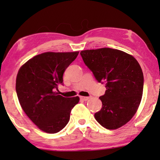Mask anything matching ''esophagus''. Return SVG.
I'll list each match as a JSON object with an SVG mask.
<instances>
[{
    "mask_svg": "<svg viewBox=\"0 0 160 160\" xmlns=\"http://www.w3.org/2000/svg\"><path fill=\"white\" fill-rule=\"evenodd\" d=\"M80 99L84 100V101H87V100H88L89 99V97H83V96H81Z\"/></svg>",
    "mask_w": 160,
    "mask_h": 160,
    "instance_id": "34e87169",
    "label": "esophagus"
}]
</instances>
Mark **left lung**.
Segmentation results:
<instances>
[{
  "label": "left lung",
  "mask_w": 160,
  "mask_h": 160,
  "mask_svg": "<svg viewBox=\"0 0 160 160\" xmlns=\"http://www.w3.org/2000/svg\"><path fill=\"white\" fill-rule=\"evenodd\" d=\"M80 54L96 80L106 87L99 98L102 106L95 113V119L108 130L121 128L132 119L141 101L143 74L138 62L111 48L84 50Z\"/></svg>",
  "instance_id": "1"
}]
</instances>
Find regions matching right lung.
Returning a JSON list of instances; mask_svg holds the SVG:
<instances>
[{
	"label": "right lung",
	"instance_id": "right-lung-1",
	"mask_svg": "<svg viewBox=\"0 0 160 160\" xmlns=\"http://www.w3.org/2000/svg\"><path fill=\"white\" fill-rule=\"evenodd\" d=\"M78 52H45L33 57L19 68L16 91L21 107L29 119L47 133H57L68 123L72 108L79 98L59 95L65 69Z\"/></svg>",
	"mask_w": 160,
	"mask_h": 160
}]
</instances>
